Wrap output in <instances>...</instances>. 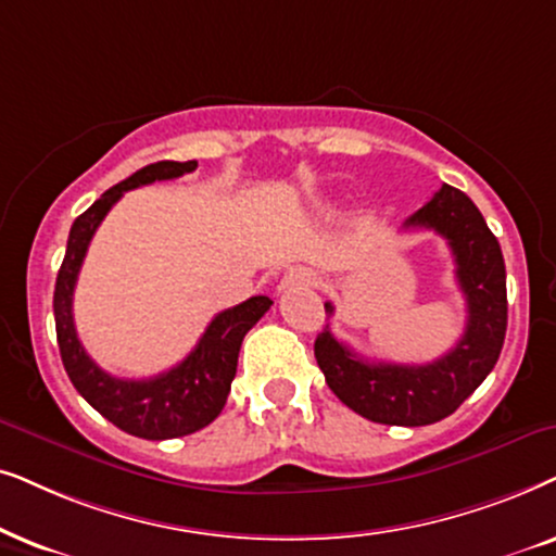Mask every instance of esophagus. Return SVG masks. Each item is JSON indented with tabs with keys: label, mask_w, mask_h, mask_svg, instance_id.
<instances>
[{
	"label": "esophagus",
	"mask_w": 556,
	"mask_h": 556,
	"mask_svg": "<svg viewBox=\"0 0 556 556\" xmlns=\"http://www.w3.org/2000/svg\"><path fill=\"white\" fill-rule=\"evenodd\" d=\"M302 285H315V274L309 269H292L282 277L279 290H292V287H302Z\"/></svg>",
	"instance_id": "34e87169"
}]
</instances>
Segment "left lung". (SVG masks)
I'll return each instance as SVG.
<instances>
[{
	"label": "left lung",
	"instance_id": "1",
	"mask_svg": "<svg viewBox=\"0 0 556 556\" xmlns=\"http://www.w3.org/2000/svg\"><path fill=\"white\" fill-rule=\"evenodd\" d=\"M404 228H429L453 251L468 305L463 338L432 364H368L325 328L315 358L332 394L355 414L379 425L421 427L450 417L493 371L508 323L506 264L476 203L453 185H442ZM325 313L332 315L330 302Z\"/></svg>",
	"mask_w": 556,
	"mask_h": 556
}]
</instances>
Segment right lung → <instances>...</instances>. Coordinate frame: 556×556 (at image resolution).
Here are the masks:
<instances>
[{
  "label": "right lung",
  "mask_w": 556,
  "mask_h": 556,
  "mask_svg": "<svg viewBox=\"0 0 556 556\" xmlns=\"http://www.w3.org/2000/svg\"><path fill=\"white\" fill-rule=\"evenodd\" d=\"M195 167V160H162L137 169L127 180L109 188L91 208L73 220L65 258L55 279V332L68 379L101 417L142 440L185 438L208 427L218 417L231 391L243 336L271 307V300L258 294L231 309H224L213 317L188 358L152 379H116L96 366L80 345L76 325H73V290H76L80 264H84L96 228L127 190L142 188L154 180H173V177L192 173Z\"/></svg>",
  "instance_id": "1"
}]
</instances>
